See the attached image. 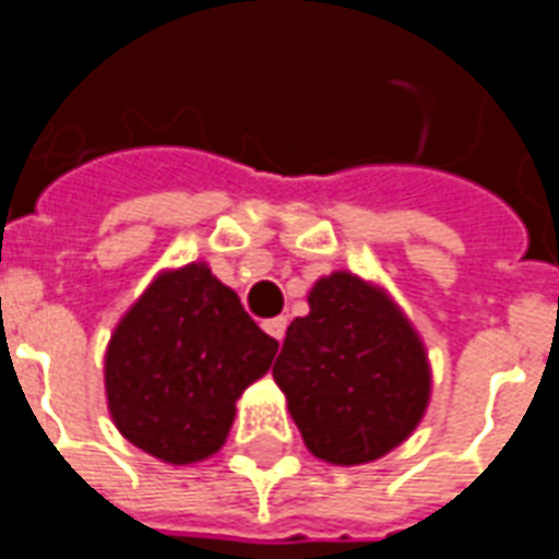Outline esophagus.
Segmentation results:
<instances>
[{
	"instance_id": "esophagus-1",
	"label": "esophagus",
	"mask_w": 559,
	"mask_h": 559,
	"mask_svg": "<svg viewBox=\"0 0 559 559\" xmlns=\"http://www.w3.org/2000/svg\"><path fill=\"white\" fill-rule=\"evenodd\" d=\"M263 329H266L269 335L275 341H284V332H287V320L284 317H272V320H266L263 323Z\"/></svg>"
}]
</instances>
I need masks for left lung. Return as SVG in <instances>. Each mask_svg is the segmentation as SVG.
Returning <instances> with one entry per match:
<instances>
[{
    "mask_svg": "<svg viewBox=\"0 0 559 559\" xmlns=\"http://www.w3.org/2000/svg\"><path fill=\"white\" fill-rule=\"evenodd\" d=\"M287 326L272 377L308 452L356 467L401 445L431 401L419 332L380 284L332 272Z\"/></svg>",
    "mask_w": 559,
    "mask_h": 559,
    "instance_id": "8db88e82",
    "label": "left lung"
}]
</instances>
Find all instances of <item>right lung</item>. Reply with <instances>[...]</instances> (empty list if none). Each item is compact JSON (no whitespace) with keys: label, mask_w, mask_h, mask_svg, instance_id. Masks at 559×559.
Segmentation results:
<instances>
[{"label":"right lung","mask_w":559,"mask_h":559,"mask_svg":"<svg viewBox=\"0 0 559 559\" xmlns=\"http://www.w3.org/2000/svg\"><path fill=\"white\" fill-rule=\"evenodd\" d=\"M275 353L278 341L203 260L164 269L110 335L107 411L128 443L164 464L206 461L230 433L236 401Z\"/></svg>","instance_id":"obj_1"}]
</instances>
